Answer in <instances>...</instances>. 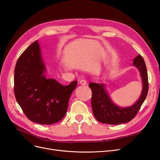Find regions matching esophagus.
<instances>
[{
    "label": "esophagus",
    "instance_id": "34e87169",
    "mask_svg": "<svg viewBox=\"0 0 160 160\" xmlns=\"http://www.w3.org/2000/svg\"><path fill=\"white\" fill-rule=\"evenodd\" d=\"M80 84L82 85H86L87 84V81L85 79H82L80 81Z\"/></svg>",
    "mask_w": 160,
    "mask_h": 160
}]
</instances>
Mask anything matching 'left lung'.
Segmentation results:
<instances>
[{
	"label": "left lung",
	"mask_w": 160,
	"mask_h": 160,
	"mask_svg": "<svg viewBox=\"0 0 160 160\" xmlns=\"http://www.w3.org/2000/svg\"><path fill=\"white\" fill-rule=\"evenodd\" d=\"M133 65L140 72L143 88L140 97L134 104L127 108H120L112 102L104 85L91 82L89 87L92 92V108L96 119L102 123L117 125L131 121L134 118L146 98L148 92V77L146 63L139 54L133 59Z\"/></svg>",
	"instance_id": "8db88e82"
}]
</instances>
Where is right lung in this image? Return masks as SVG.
Here are the masks:
<instances>
[{
    "label": "right lung",
    "mask_w": 160,
    "mask_h": 160,
    "mask_svg": "<svg viewBox=\"0 0 160 160\" xmlns=\"http://www.w3.org/2000/svg\"><path fill=\"white\" fill-rule=\"evenodd\" d=\"M46 67L37 40L18 58L14 69V91L18 104L28 119L49 125L64 117L76 80L63 86L55 79H47Z\"/></svg>",
    "instance_id": "add662e5"
}]
</instances>
